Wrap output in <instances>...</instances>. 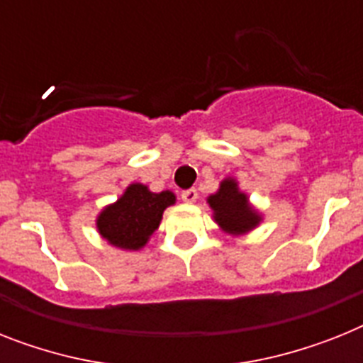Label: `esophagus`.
Segmentation results:
<instances>
[{
    "label": "esophagus",
    "instance_id": "1",
    "mask_svg": "<svg viewBox=\"0 0 363 363\" xmlns=\"http://www.w3.org/2000/svg\"><path fill=\"white\" fill-rule=\"evenodd\" d=\"M181 197H182V201H184V203H196L197 190H196V188H188V190H182Z\"/></svg>",
    "mask_w": 363,
    "mask_h": 363
}]
</instances>
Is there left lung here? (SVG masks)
<instances>
[{
	"label": "left lung",
	"mask_w": 363,
	"mask_h": 363,
	"mask_svg": "<svg viewBox=\"0 0 363 363\" xmlns=\"http://www.w3.org/2000/svg\"><path fill=\"white\" fill-rule=\"evenodd\" d=\"M208 205L214 210L216 221L227 233H245L258 223L257 212L247 205V197L238 191L234 181L221 182L218 194L208 197Z\"/></svg>",
	"instance_id": "8db88e82"
}]
</instances>
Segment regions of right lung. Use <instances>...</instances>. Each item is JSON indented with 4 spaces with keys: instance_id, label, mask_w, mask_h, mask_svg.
I'll list each match as a JSON object with an SVG mask.
<instances>
[{
    "instance_id": "obj_1",
    "label": "right lung",
    "mask_w": 363,
    "mask_h": 363,
    "mask_svg": "<svg viewBox=\"0 0 363 363\" xmlns=\"http://www.w3.org/2000/svg\"><path fill=\"white\" fill-rule=\"evenodd\" d=\"M175 203L172 191L153 194L144 184H130L118 203L105 208L97 228L105 240L121 249L144 247L158 228L162 212Z\"/></svg>"
}]
</instances>
